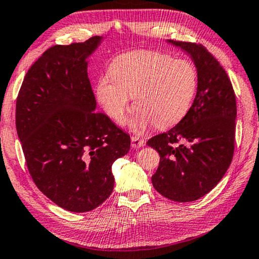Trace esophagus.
Segmentation results:
<instances>
[{"instance_id": "esophagus-1", "label": "esophagus", "mask_w": 259, "mask_h": 259, "mask_svg": "<svg viewBox=\"0 0 259 259\" xmlns=\"http://www.w3.org/2000/svg\"><path fill=\"white\" fill-rule=\"evenodd\" d=\"M146 145V141L143 139H140L137 137H132V148L133 149H138Z\"/></svg>"}]
</instances>
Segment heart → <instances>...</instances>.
Here are the masks:
<instances>
[{
	"label": "heart",
	"mask_w": 259,
	"mask_h": 259,
	"mask_svg": "<svg viewBox=\"0 0 259 259\" xmlns=\"http://www.w3.org/2000/svg\"><path fill=\"white\" fill-rule=\"evenodd\" d=\"M198 87L195 66L186 59H175L155 52L122 54L110 66V77L96 82V97L110 118L122 124L131 107L138 109L132 128L141 132L154 124L168 128L187 116Z\"/></svg>",
	"instance_id": "heart-1"
}]
</instances>
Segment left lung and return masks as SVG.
<instances>
[{
    "label": "left lung",
    "instance_id": "8db88e82",
    "mask_svg": "<svg viewBox=\"0 0 259 259\" xmlns=\"http://www.w3.org/2000/svg\"><path fill=\"white\" fill-rule=\"evenodd\" d=\"M187 53L196 67L193 107L173 128L147 145L160 156L152 186L164 197L193 202L217 186L230 167L235 141L236 102L231 80L202 45L167 40Z\"/></svg>",
    "mask_w": 259,
    "mask_h": 259
}]
</instances>
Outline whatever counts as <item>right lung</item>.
<instances>
[{
  "label": "right lung",
  "instance_id": "obj_1",
  "mask_svg": "<svg viewBox=\"0 0 259 259\" xmlns=\"http://www.w3.org/2000/svg\"><path fill=\"white\" fill-rule=\"evenodd\" d=\"M103 40L54 46L29 67L16 103V128L34 184L55 204L87 212L111 195L112 164L130 135L96 112L87 67Z\"/></svg>",
  "mask_w": 259,
  "mask_h": 259
}]
</instances>
